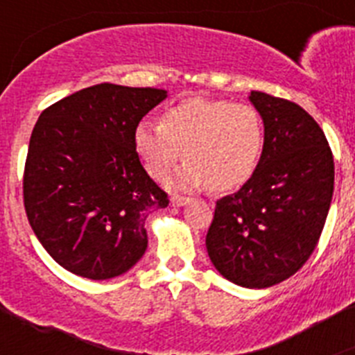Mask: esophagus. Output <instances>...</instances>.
I'll return each instance as SVG.
<instances>
[{"instance_id":"1","label":"esophagus","mask_w":355,"mask_h":355,"mask_svg":"<svg viewBox=\"0 0 355 355\" xmlns=\"http://www.w3.org/2000/svg\"><path fill=\"white\" fill-rule=\"evenodd\" d=\"M188 197H183V196H172L171 197V202H172V206H178V208H180V206H184L188 202Z\"/></svg>"}]
</instances>
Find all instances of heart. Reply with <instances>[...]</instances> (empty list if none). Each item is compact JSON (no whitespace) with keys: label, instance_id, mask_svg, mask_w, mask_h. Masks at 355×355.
<instances>
[{"label":"heart","instance_id":"obj_1","mask_svg":"<svg viewBox=\"0 0 355 355\" xmlns=\"http://www.w3.org/2000/svg\"><path fill=\"white\" fill-rule=\"evenodd\" d=\"M135 150L147 174L163 180L184 150L178 188L234 190L252 178L265 147V124L249 103L192 97L135 130Z\"/></svg>","mask_w":355,"mask_h":355}]
</instances>
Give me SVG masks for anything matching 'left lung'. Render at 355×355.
<instances>
[{
	"label": "left lung",
	"mask_w": 355,
	"mask_h": 355,
	"mask_svg": "<svg viewBox=\"0 0 355 355\" xmlns=\"http://www.w3.org/2000/svg\"><path fill=\"white\" fill-rule=\"evenodd\" d=\"M265 147L249 181L216 200L206 249L215 268L243 288L283 283L315 250L332 192L334 159L322 128L299 105L252 90Z\"/></svg>",
	"instance_id": "obj_1"
}]
</instances>
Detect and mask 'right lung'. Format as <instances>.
I'll return each instance as SVG.
<instances>
[{"label": "right lung", "mask_w": 355, "mask_h": 355, "mask_svg": "<svg viewBox=\"0 0 355 355\" xmlns=\"http://www.w3.org/2000/svg\"><path fill=\"white\" fill-rule=\"evenodd\" d=\"M167 90L94 85L51 105L31 131L24 209L42 247L65 270L103 281L147 249L146 218L168 197L147 175L135 130Z\"/></svg>", "instance_id": "1"}]
</instances>
